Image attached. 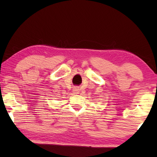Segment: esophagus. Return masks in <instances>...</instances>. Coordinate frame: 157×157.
I'll return each instance as SVG.
<instances>
[{
    "mask_svg": "<svg viewBox=\"0 0 157 157\" xmlns=\"http://www.w3.org/2000/svg\"><path fill=\"white\" fill-rule=\"evenodd\" d=\"M78 88H77V87H75L74 88V92H75V93H76V94H77V93H78Z\"/></svg>",
    "mask_w": 157,
    "mask_h": 157,
    "instance_id": "34e87169",
    "label": "esophagus"
}]
</instances>
